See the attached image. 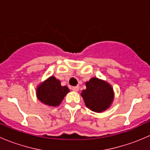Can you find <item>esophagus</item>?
Returning a JSON list of instances; mask_svg holds the SVG:
<instances>
[{
    "label": "esophagus",
    "instance_id": "esophagus-1",
    "mask_svg": "<svg viewBox=\"0 0 150 150\" xmlns=\"http://www.w3.org/2000/svg\"><path fill=\"white\" fill-rule=\"evenodd\" d=\"M72 90L73 91H78V90H79V87L78 86H74V87L72 88Z\"/></svg>",
    "mask_w": 150,
    "mask_h": 150
}]
</instances>
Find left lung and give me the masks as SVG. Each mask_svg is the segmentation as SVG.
Here are the masks:
<instances>
[{"label":"left lung","instance_id":"1","mask_svg":"<svg viewBox=\"0 0 150 150\" xmlns=\"http://www.w3.org/2000/svg\"><path fill=\"white\" fill-rule=\"evenodd\" d=\"M86 86L81 95L88 108L95 112H102L110 108L115 96L111 85L104 80L92 78L86 83Z\"/></svg>","mask_w":150,"mask_h":150}]
</instances>
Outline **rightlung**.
Returning a JSON list of instances; mask_svg holds the SVG:
<instances>
[{
    "instance_id": "add662e5",
    "label": "right lung",
    "mask_w": 150,
    "mask_h": 150,
    "mask_svg": "<svg viewBox=\"0 0 150 150\" xmlns=\"http://www.w3.org/2000/svg\"><path fill=\"white\" fill-rule=\"evenodd\" d=\"M69 92V89L66 86H62L59 80L52 75L37 86L36 96L45 105L57 107Z\"/></svg>"
}]
</instances>
